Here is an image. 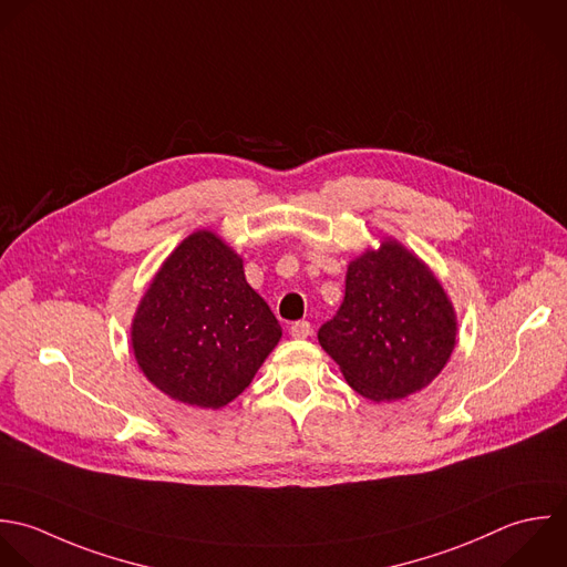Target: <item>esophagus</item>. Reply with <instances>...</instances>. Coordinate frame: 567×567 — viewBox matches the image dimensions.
Segmentation results:
<instances>
[{
  "label": "esophagus",
  "mask_w": 567,
  "mask_h": 567,
  "mask_svg": "<svg viewBox=\"0 0 567 567\" xmlns=\"http://www.w3.org/2000/svg\"><path fill=\"white\" fill-rule=\"evenodd\" d=\"M289 333H291V338H296V340H305V338L311 333V324H309L307 320H298V322L291 324Z\"/></svg>",
  "instance_id": "1"
}]
</instances>
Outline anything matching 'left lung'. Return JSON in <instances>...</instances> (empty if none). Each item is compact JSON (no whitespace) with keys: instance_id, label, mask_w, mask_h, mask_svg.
<instances>
[{"instance_id":"8db88e82","label":"left lung","mask_w":567,"mask_h":567,"mask_svg":"<svg viewBox=\"0 0 567 567\" xmlns=\"http://www.w3.org/2000/svg\"><path fill=\"white\" fill-rule=\"evenodd\" d=\"M455 336L442 285L393 240L349 265L344 302L318 331L349 386L373 402L429 386L449 362Z\"/></svg>"}]
</instances>
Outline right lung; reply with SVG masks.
I'll use <instances>...</instances> for the list:
<instances>
[{
    "label": "right lung",
    "instance_id": "obj_1",
    "mask_svg": "<svg viewBox=\"0 0 567 567\" xmlns=\"http://www.w3.org/2000/svg\"><path fill=\"white\" fill-rule=\"evenodd\" d=\"M282 329L247 285L243 260L212 231L185 238L150 285L132 324L145 378L203 409L236 400Z\"/></svg>",
    "mask_w": 567,
    "mask_h": 567
}]
</instances>
